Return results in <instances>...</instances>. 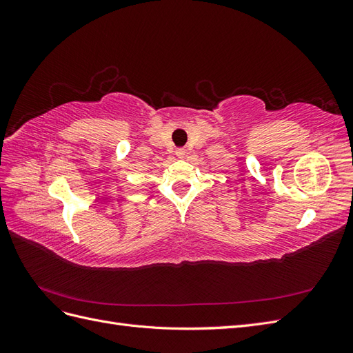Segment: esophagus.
Wrapping results in <instances>:
<instances>
[{"mask_svg":"<svg viewBox=\"0 0 353 353\" xmlns=\"http://www.w3.org/2000/svg\"><path fill=\"white\" fill-rule=\"evenodd\" d=\"M175 154H176L178 157H184V156H185V148H184V147H179V148H176V150H175Z\"/></svg>","mask_w":353,"mask_h":353,"instance_id":"esophagus-1","label":"esophagus"}]
</instances>
